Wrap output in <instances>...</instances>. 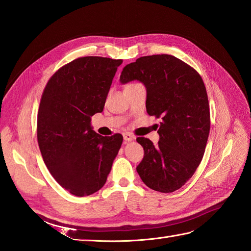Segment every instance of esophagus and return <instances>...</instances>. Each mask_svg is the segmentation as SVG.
Instances as JSON below:
<instances>
[{
	"mask_svg": "<svg viewBox=\"0 0 251 251\" xmlns=\"http://www.w3.org/2000/svg\"><path fill=\"white\" fill-rule=\"evenodd\" d=\"M124 139L126 141H132V140L135 139V136L133 134H131V133H125L124 134Z\"/></svg>",
	"mask_w": 251,
	"mask_h": 251,
	"instance_id": "1",
	"label": "esophagus"
}]
</instances>
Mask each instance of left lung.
<instances>
[{"label":"left lung","instance_id":"obj_1","mask_svg":"<svg viewBox=\"0 0 251 251\" xmlns=\"http://www.w3.org/2000/svg\"><path fill=\"white\" fill-rule=\"evenodd\" d=\"M137 79L147 88V112L160 118L157 146L138 137L144 155L137 173L154 191L173 193L198 168L210 130L206 88L193 67L170 54L142 56L126 65L123 83Z\"/></svg>","mask_w":251,"mask_h":251}]
</instances>
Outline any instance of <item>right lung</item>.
I'll return each mask as SVG.
<instances>
[{
  "label": "right lung",
  "instance_id": "add662e5",
  "mask_svg": "<svg viewBox=\"0 0 251 251\" xmlns=\"http://www.w3.org/2000/svg\"><path fill=\"white\" fill-rule=\"evenodd\" d=\"M121 59L83 56L52 75L37 113V142L44 162L57 183L83 197L104 185L124 137L100 136L91 116L103 110Z\"/></svg>",
  "mask_w": 251,
  "mask_h": 251
}]
</instances>
